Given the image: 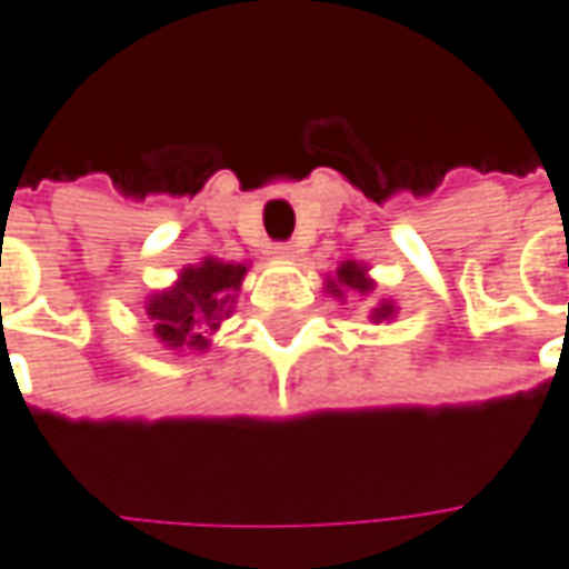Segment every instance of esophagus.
I'll return each instance as SVG.
<instances>
[{"mask_svg": "<svg viewBox=\"0 0 569 569\" xmlns=\"http://www.w3.org/2000/svg\"><path fill=\"white\" fill-rule=\"evenodd\" d=\"M272 256H274V259H295L297 247H295V243H274Z\"/></svg>", "mask_w": 569, "mask_h": 569, "instance_id": "esophagus-1", "label": "esophagus"}]
</instances>
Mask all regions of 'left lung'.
Listing matches in <instances>:
<instances>
[{"label":"left lung","mask_w":569,"mask_h":569,"mask_svg":"<svg viewBox=\"0 0 569 569\" xmlns=\"http://www.w3.org/2000/svg\"><path fill=\"white\" fill-rule=\"evenodd\" d=\"M373 288H377V281L370 278V269H367L363 262H355V259H345L339 269H336V274L326 278V295H332L336 300H341V303H345V297L348 295H373ZM396 313H399V307H396L392 300L380 297V300L370 307V322H377V326H380V322H392Z\"/></svg>","instance_id":"left-lung-1"}]
</instances>
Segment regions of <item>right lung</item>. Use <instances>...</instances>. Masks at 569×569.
<instances>
[{
  "label": "right lung",
  "mask_w": 569,
  "mask_h": 569,
  "mask_svg": "<svg viewBox=\"0 0 569 569\" xmlns=\"http://www.w3.org/2000/svg\"><path fill=\"white\" fill-rule=\"evenodd\" d=\"M247 272V262H224L214 256L180 269L170 288H161L144 300V313L154 322L158 341L170 351H208L211 336L233 313Z\"/></svg>",
  "instance_id": "right-lung-1"
}]
</instances>
